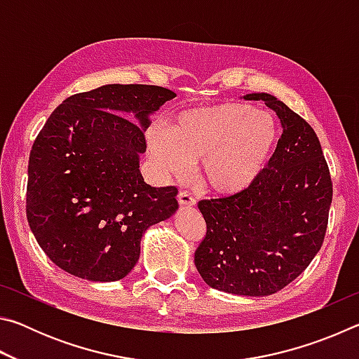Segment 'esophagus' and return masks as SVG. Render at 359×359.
I'll list each match as a JSON object with an SVG mask.
<instances>
[{
    "label": "esophagus",
    "mask_w": 359,
    "mask_h": 359,
    "mask_svg": "<svg viewBox=\"0 0 359 359\" xmlns=\"http://www.w3.org/2000/svg\"><path fill=\"white\" fill-rule=\"evenodd\" d=\"M177 201L180 205H185V208H193L196 204V199H194L188 191H180L177 194Z\"/></svg>",
    "instance_id": "obj_1"
}]
</instances>
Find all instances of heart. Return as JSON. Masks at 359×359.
Returning <instances> with one entry per match:
<instances>
[{"label": "heart", "instance_id": "1", "mask_svg": "<svg viewBox=\"0 0 359 359\" xmlns=\"http://www.w3.org/2000/svg\"><path fill=\"white\" fill-rule=\"evenodd\" d=\"M276 117L241 102L188 109L175 115L172 130L151 128L150 156L166 177L184 179L194 161L210 193L233 196L259 177L277 147Z\"/></svg>", "mask_w": 359, "mask_h": 359}]
</instances>
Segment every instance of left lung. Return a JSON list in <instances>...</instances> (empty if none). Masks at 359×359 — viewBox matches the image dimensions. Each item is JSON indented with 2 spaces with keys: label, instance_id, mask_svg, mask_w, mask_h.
<instances>
[{
  "label": "left lung",
  "instance_id": "obj_1",
  "mask_svg": "<svg viewBox=\"0 0 359 359\" xmlns=\"http://www.w3.org/2000/svg\"><path fill=\"white\" fill-rule=\"evenodd\" d=\"M264 101L282 123V137L259 177L238 194L203 199L205 238L194 264L209 287L239 296H269L311 264L323 244L332 201L330 168L306 120L269 93Z\"/></svg>",
  "mask_w": 359,
  "mask_h": 359
}]
</instances>
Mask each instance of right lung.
<instances>
[{"label": "right lung", "instance_id": "obj_1", "mask_svg": "<svg viewBox=\"0 0 359 359\" xmlns=\"http://www.w3.org/2000/svg\"><path fill=\"white\" fill-rule=\"evenodd\" d=\"M172 98L156 85H102L69 96L46 121L29 154L27 218L60 269L120 280L147 228L179 209L177 188L151 187L139 171L150 115Z\"/></svg>", "mask_w": 359, "mask_h": 359}]
</instances>
